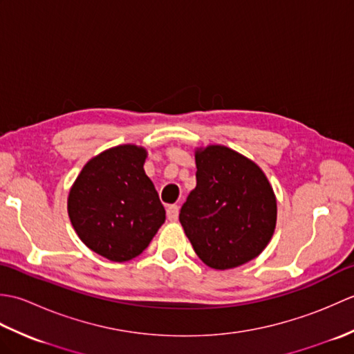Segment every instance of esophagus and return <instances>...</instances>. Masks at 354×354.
<instances>
[{
	"label": "esophagus",
	"mask_w": 354,
	"mask_h": 354,
	"mask_svg": "<svg viewBox=\"0 0 354 354\" xmlns=\"http://www.w3.org/2000/svg\"><path fill=\"white\" fill-rule=\"evenodd\" d=\"M179 216V207L178 205H169L167 207V219L170 222H176Z\"/></svg>",
	"instance_id": "1"
}]
</instances>
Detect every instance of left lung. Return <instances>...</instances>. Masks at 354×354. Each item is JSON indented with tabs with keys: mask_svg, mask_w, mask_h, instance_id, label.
<instances>
[{
	"mask_svg": "<svg viewBox=\"0 0 354 354\" xmlns=\"http://www.w3.org/2000/svg\"><path fill=\"white\" fill-rule=\"evenodd\" d=\"M196 187L179 213L194 252L213 269L255 259L272 239L277 199L263 170L225 146L194 152Z\"/></svg>",
	"mask_w": 354,
	"mask_h": 354,
	"instance_id": "left-lung-1",
	"label": "left lung"
}]
</instances>
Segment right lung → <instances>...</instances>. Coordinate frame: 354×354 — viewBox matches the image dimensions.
Listing matches in <instances>:
<instances>
[{"instance_id":"obj_1","label":"right lung","mask_w":354,"mask_h":354,"mask_svg":"<svg viewBox=\"0 0 354 354\" xmlns=\"http://www.w3.org/2000/svg\"><path fill=\"white\" fill-rule=\"evenodd\" d=\"M145 147L123 145L91 158L68 194V216L89 250L127 261L149 246L165 209L146 175Z\"/></svg>"}]
</instances>
